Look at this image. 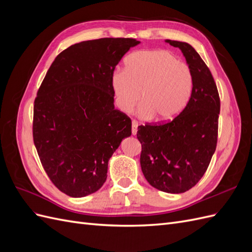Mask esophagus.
I'll return each instance as SVG.
<instances>
[{
  "label": "esophagus",
  "instance_id": "obj_1",
  "mask_svg": "<svg viewBox=\"0 0 252 252\" xmlns=\"http://www.w3.org/2000/svg\"><path fill=\"white\" fill-rule=\"evenodd\" d=\"M131 126H132V128H131V132H132V134H133V135H135V134H136V132H138V126H139L138 122L133 120V121L131 122Z\"/></svg>",
  "mask_w": 252,
  "mask_h": 252
}]
</instances>
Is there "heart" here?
Returning a JSON list of instances; mask_svg holds the SVG:
<instances>
[{"mask_svg":"<svg viewBox=\"0 0 252 252\" xmlns=\"http://www.w3.org/2000/svg\"><path fill=\"white\" fill-rule=\"evenodd\" d=\"M193 85L190 67L164 49L133 52L125 61V71L111 74V87L119 108L130 112L141 100L139 116L158 122L175 118L185 107Z\"/></svg>","mask_w":252,"mask_h":252,"instance_id":"1","label":"heart"}]
</instances>
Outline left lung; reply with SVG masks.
I'll return each instance as SVG.
<instances>
[{
	"instance_id": "1",
	"label": "left lung",
	"mask_w": 252,
	"mask_h": 252,
	"mask_svg": "<svg viewBox=\"0 0 252 252\" xmlns=\"http://www.w3.org/2000/svg\"><path fill=\"white\" fill-rule=\"evenodd\" d=\"M182 50L192 72L186 107L166 124L139 126L141 168L149 184L167 193L192 188L207 170L218 141L220 96L207 65L191 45L166 40Z\"/></svg>"
}]
</instances>
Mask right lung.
<instances>
[{
    "instance_id": "add662e5",
    "label": "right lung",
    "mask_w": 252,
    "mask_h": 252,
    "mask_svg": "<svg viewBox=\"0 0 252 252\" xmlns=\"http://www.w3.org/2000/svg\"><path fill=\"white\" fill-rule=\"evenodd\" d=\"M141 42L124 37L71 45L53 61L33 106V142L51 182L72 197L97 191L131 120L114 108L111 74Z\"/></svg>"
}]
</instances>
